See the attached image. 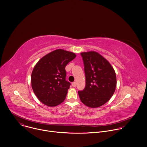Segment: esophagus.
Here are the masks:
<instances>
[{
  "instance_id": "34e87169",
  "label": "esophagus",
  "mask_w": 147,
  "mask_h": 147,
  "mask_svg": "<svg viewBox=\"0 0 147 147\" xmlns=\"http://www.w3.org/2000/svg\"><path fill=\"white\" fill-rule=\"evenodd\" d=\"M71 85H72V86L74 87H76V82H73L72 84H71Z\"/></svg>"
}]
</instances>
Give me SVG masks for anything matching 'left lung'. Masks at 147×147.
<instances>
[{
    "label": "left lung",
    "instance_id": "left-lung-1",
    "mask_svg": "<svg viewBox=\"0 0 147 147\" xmlns=\"http://www.w3.org/2000/svg\"><path fill=\"white\" fill-rule=\"evenodd\" d=\"M84 66L86 84L78 92L80 100L90 108H98L107 103L116 86L115 71L109 62L96 52L81 53Z\"/></svg>",
    "mask_w": 147,
    "mask_h": 147
}]
</instances>
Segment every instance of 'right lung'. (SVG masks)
Here are the masks:
<instances>
[{
  "instance_id": "add662e5",
  "label": "right lung",
  "mask_w": 147,
  "mask_h": 147,
  "mask_svg": "<svg viewBox=\"0 0 147 147\" xmlns=\"http://www.w3.org/2000/svg\"><path fill=\"white\" fill-rule=\"evenodd\" d=\"M76 57L75 53L55 50L41 58L31 74V86L38 99L49 107L63 102L71 84L66 80L65 67Z\"/></svg>"
}]
</instances>
